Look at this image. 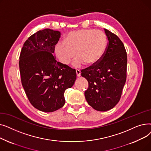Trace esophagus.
<instances>
[{
  "label": "esophagus",
  "mask_w": 151,
  "mask_h": 151,
  "mask_svg": "<svg viewBox=\"0 0 151 151\" xmlns=\"http://www.w3.org/2000/svg\"><path fill=\"white\" fill-rule=\"evenodd\" d=\"M76 75L79 77V76H81V71L80 70H78V69H77V70H76Z\"/></svg>",
  "instance_id": "esophagus-1"
}]
</instances>
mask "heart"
<instances>
[{"label":"heart","mask_w":151,"mask_h":151,"mask_svg":"<svg viewBox=\"0 0 151 151\" xmlns=\"http://www.w3.org/2000/svg\"><path fill=\"white\" fill-rule=\"evenodd\" d=\"M108 39L101 30L78 29L70 32L64 42H59L55 47V54L59 60L68 65L76 57L75 65L80 67L84 63L91 66L97 63L106 50Z\"/></svg>","instance_id":"1"}]
</instances>
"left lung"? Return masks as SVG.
<instances>
[{"instance_id": "8db88e82", "label": "left lung", "mask_w": 151, "mask_h": 151, "mask_svg": "<svg viewBox=\"0 0 151 151\" xmlns=\"http://www.w3.org/2000/svg\"><path fill=\"white\" fill-rule=\"evenodd\" d=\"M108 39L105 52L96 64L81 70L88 81L84 92L88 104L100 111L113 108L119 101L127 78V57L124 45L116 35L104 29Z\"/></svg>"}]
</instances>
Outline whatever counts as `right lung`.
<instances>
[{
    "instance_id": "obj_1",
    "label": "right lung",
    "mask_w": 151,
    "mask_h": 151,
    "mask_svg": "<svg viewBox=\"0 0 151 151\" xmlns=\"http://www.w3.org/2000/svg\"><path fill=\"white\" fill-rule=\"evenodd\" d=\"M60 35L50 29L38 31L24 43L19 55L23 88L30 104L43 112L64 105V92L76 79L75 69L57 62L53 54Z\"/></svg>"
}]
</instances>
